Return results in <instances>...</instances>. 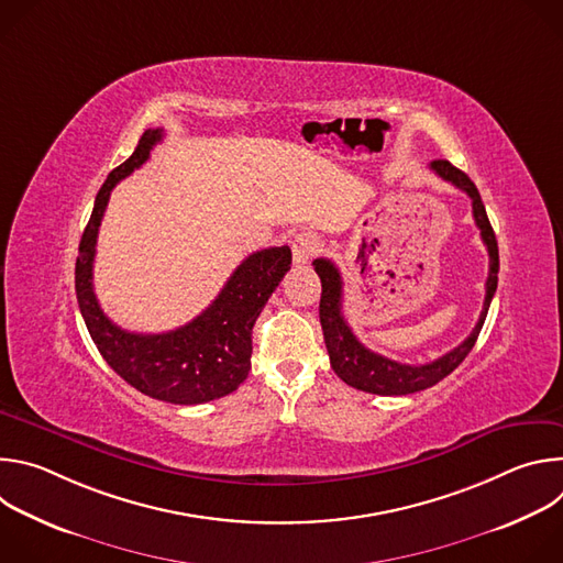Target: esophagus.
<instances>
[{
    "label": "esophagus",
    "mask_w": 563,
    "mask_h": 563,
    "mask_svg": "<svg viewBox=\"0 0 563 563\" xmlns=\"http://www.w3.org/2000/svg\"><path fill=\"white\" fill-rule=\"evenodd\" d=\"M320 252V240L316 233H298L291 243V254L296 265H307Z\"/></svg>",
    "instance_id": "esophagus-1"
}]
</instances>
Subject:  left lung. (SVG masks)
I'll use <instances>...</instances> for the list:
<instances>
[{
	"mask_svg": "<svg viewBox=\"0 0 563 563\" xmlns=\"http://www.w3.org/2000/svg\"><path fill=\"white\" fill-rule=\"evenodd\" d=\"M430 169L443 178L445 183L454 185L456 189L465 191L472 200V216L476 227L481 229V240L488 247L490 256V272L486 280V300L484 309H481V316L476 320V325L472 334L450 350L448 354L439 356L432 363L426 365H406V363H396L391 358H385L372 350H367L352 332L347 325V320L343 316V278L336 265L328 258H316L313 269L320 276V283H323V291H320V325H323V336L330 354L332 369L343 378L347 385L369 391V394H380V396H404V394H415L421 389H428L443 380L450 372H454L463 358L470 354L474 347L481 328L486 323V316L493 302V296L497 291V274H499V247H497V238L493 231V224L488 220L486 207L481 202V196L474 187V183L456 167H452L448 159H434Z\"/></svg>",
	"mask_w": 563,
	"mask_h": 563,
	"instance_id": "left-lung-1",
	"label": "left lung"
}]
</instances>
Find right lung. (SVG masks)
I'll list each match as a JSON object with an SVG mask.
<instances>
[{
  "label": "right lung",
  "mask_w": 563,
  "mask_h": 563,
  "mask_svg": "<svg viewBox=\"0 0 563 563\" xmlns=\"http://www.w3.org/2000/svg\"><path fill=\"white\" fill-rule=\"evenodd\" d=\"M163 129H146L133 155L115 167L96 196L91 220L79 240L75 291L87 330L102 358L142 394L174 406H198L238 389L252 369V330L265 302L289 272L291 250L269 247L235 267L216 300L191 323L165 334L118 328L93 291L98 231L113 187L142 167Z\"/></svg>",
  "instance_id": "obj_1"
}]
</instances>
